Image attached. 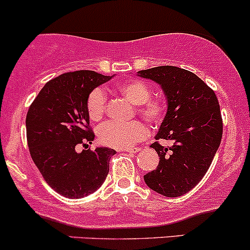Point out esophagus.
I'll list each match as a JSON object with an SVG mask.
<instances>
[{
	"label": "esophagus",
	"instance_id": "34e87169",
	"mask_svg": "<svg viewBox=\"0 0 250 250\" xmlns=\"http://www.w3.org/2000/svg\"><path fill=\"white\" fill-rule=\"evenodd\" d=\"M140 151L139 147H134V148H125V150H123V152H126V153H136Z\"/></svg>",
	"mask_w": 250,
	"mask_h": 250
}]
</instances>
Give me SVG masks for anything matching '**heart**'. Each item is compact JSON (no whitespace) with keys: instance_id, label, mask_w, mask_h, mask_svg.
I'll return each instance as SVG.
<instances>
[{"instance_id":"1","label":"heart","mask_w":250,"mask_h":250,"mask_svg":"<svg viewBox=\"0 0 250 250\" xmlns=\"http://www.w3.org/2000/svg\"><path fill=\"white\" fill-rule=\"evenodd\" d=\"M116 91L136 105V112L139 117L150 124H159L164 120L167 112V105L164 99L151 97V88L144 81L131 79L119 83ZM105 92L102 88H94L87 97V113L89 118L98 122L106 111ZM148 134L146 125L142 122H131L127 124L107 122L98 128V138L105 146L113 148H130L142 142Z\"/></svg>"}]
</instances>
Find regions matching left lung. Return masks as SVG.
<instances>
[{
    "label": "left lung",
    "mask_w": 250,
    "mask_h": 250,
    "mask_svg": "<svg viewBox=\"0 0 250 250\" xmlns=\"http://www.w3.org/2000/svg\"><path fill=\"white\" fill-rule=\"evenodd\" d=\"M138 77L162 86L167 112L156 139L173 143L167 147L158 142L151 145L159 163L144 181L153 191L178 197L200 183L220 146L223 132L220 104L203 80L179 67H153L139 71Z\"/></svg>",
    "instance_id": "8db88e82"
}]
</instances>
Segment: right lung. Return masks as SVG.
I'll return each mask as SVG.
<instances>
[{
    "label": "right lung",
    "mask_w": 250,
    "mask_h": 250,
    "mask_svg": "<svg viewBox=\"0 0 250 250\" xmlns=\"http://www.w3.org/2000/svg\"><path fill=\"white\" fill-rule=\"evenodd\" d=\"M114 75L93 71L64 73L49 80L30 105L27 142L33 162L47 184L67 198H83L99 189L116 151L83 150L94 139L89 127L87 97Z\"/></svg>",
    "instance_id": "add662e5"
}]
</instances>
